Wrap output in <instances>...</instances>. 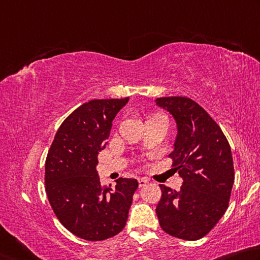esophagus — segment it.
Returning <instances> with one entry per match:
<instances>
[{
	"label": "esophagus",
	"instance_id": "34e87169",
	"mask_svg": "<svg viewBox=\"0 0 260 260\" xmlns=\"http://www.w3.org/2000/svg\"><path fill=\"white\" fill-rule=\"evenodd\" d=\"M138 183H139V187H144V186H146L148 184V180L146 178H139Z\"/></svg>",
	"mask_w": 260,
	"mask_h": 260
}]
</instances>
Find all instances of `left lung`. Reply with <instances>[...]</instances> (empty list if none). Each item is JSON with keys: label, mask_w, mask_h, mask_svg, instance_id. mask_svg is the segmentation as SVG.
I'll return each instance as SVG.
<instances>
[{"label": "left lung", "mask_w": 260, "mask_h": 260, "mask_svg": "<svg viewBox=\"0 0 260 260\" xmlns=\"http://www.w3.org/2000/svg\"><path fill=\"white\" fill-rule=\"evenodd\" d=\"M155 103L177 125L172 167L183 178L179 190L160 185L156 207L161 229L175 238L195 241L208 234L229 208L234 184L231 146L219 125L194 100L162 97Z\"/></svg>", "instance_id": "1"}]
</instances>
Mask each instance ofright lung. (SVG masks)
Instances as JSON below:
<instances>
[{
    "label": "right lung",
    "instance_id": "obj_1",
    "mask_svg": "<svg viewBox=\"0 0 260 260\" xmlns=\"http://www.w3.org/2000/svg\"><path fill=\"white\" fill-rule=\"evenodd\" d=\"M129 98L94 99L81 105L59 126L45 161V190L65 229L86 241H103L124 229L138 187L134 178L102 186L98 153L112 122Z\"/></svg>",
    "mask_w": 260,
    "mask_h": 260
}]
</instances>
